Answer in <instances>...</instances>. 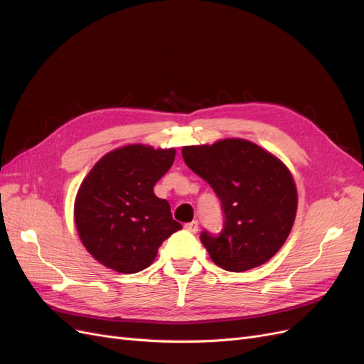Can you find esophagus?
Returning <instances> with one entry per match:
<instances>
[{"instance_id": "1", "label": "esophagus", "mask_w": 364, "mask_h": 364, "mask_svg": "<svg viewBox=\"0 0 364 364\" xmlns=\"http://www.w3.org/2000/svg\"><path fill=\"white\" fill-rule=\"evenodd\" d=\"M184 229L188 232H192V234H197L198 230V221H191L188 225H184Z\"/></svg>"}]
</instances>
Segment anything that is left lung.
Returning <instances> with one entry per match:
<instances>
[{"instance_id":"obj_1","label":"left lung","mask_w":364,"mask_h":364,"mask_svg":"<svg viewBox=\"0 0 364 364\" xmlns=\"http://www.w3.org/2000/svg\"><path fill=\"white\" fill-rule=\"evenodd\" d=\"M181 154L221 203L223 229L200 234L213 263L229 272H243L271 259L284 245L296 213V189L287 167L240 138L186 146Z\"/></svg>"}]
</instances>
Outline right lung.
Listing matches in <instances>:
<instances>
[{
    "mask_svg": "<svg viewBox=\"0 0 364 364\" xmlns=\"http://www.w3.org/2000/svg\"><path fill=\"white\" fill-rule=\"evenodd\" d=\"M173 160L175 149L134 144L92 167L77 195L75 223L82 245L101 264L121 274L143 271L163 241L181 229L169 203L154 193Z\"/></svg>",
    "mask_w": 364,
    "mask_h": 364,
    "instance_id": "obj_1",
    "label": "right lung"
}]
</instances>
